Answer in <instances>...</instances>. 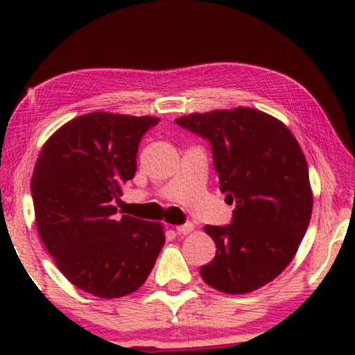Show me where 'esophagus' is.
<instances>
[{
  "mask_svg": "<svg viewBox=\"0 0 355 355\" xmlns=\"http://www.w3.org/2000/svg\"><path fill=\"white\" fill-rule=\"evenodd\" d=\"M192 232H194V225L192 224H184V225L177 227L178 235H189V233H192Z\"/></svg>",
  "mask_w": 355,
  "mask_h": 355,
  "instance_id": "1",
  "label": "esophagus"
}]
</instances>
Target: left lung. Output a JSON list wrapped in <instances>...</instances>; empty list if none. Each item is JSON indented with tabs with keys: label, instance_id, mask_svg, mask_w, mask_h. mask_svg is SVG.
Here are the masks:
<instances>
[{
	"label": "left lung",
	"instance_id": "obj_1",
	"mask_svg": "<svg viewBox=\"0 0 355 355\" xmlns=\"http://www.w3.org/2000/svg\"><path fill=\"white\" fill-rule=\"evenodd\" d=\"M177 125L209 141L232 224L205 225L216 257L202 279L228 294L255 291L291 263L313 208L309 166L284 122L252 107L194 112Z\"/></svg>",
	"mask_w": 355,
	"mask_h": 355
}]
</instances>
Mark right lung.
<instances>
[{
  "mask_svg": "<svg viewBox=\"0 0 355 355\" xmlns=\"http://www.w3.org/2000/svg\"><path fill=\"white\" fill-rule=\"evenodd\" d=\"M152 116L89 112L42 147L31 180L42 243L69 282L101 299L135 293L163 249V224L117 218L122 184L135 177Z\"/></svg>",
  "mask_w": 355,
  "mask_h": 355,
  "instance_id": "1",
  "label": "right lung"
}]
</instances>
